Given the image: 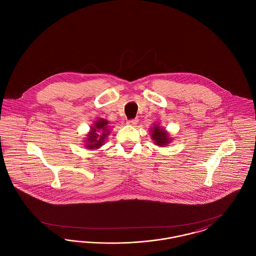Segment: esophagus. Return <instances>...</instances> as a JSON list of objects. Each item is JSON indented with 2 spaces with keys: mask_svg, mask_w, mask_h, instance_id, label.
I'll return each instance as SVG.
<instances>
[{
  "mask_svg": "<svg viewBox=\"0 0 256 256\" xmlns=\"http://www.w3.org/2000/svg\"><path fill=\"white\" fill-rule=\"evenodd\" d=\"M137 122H138V119H137V118H135V119H130V120H128V124H130V126H135Z\"/></svg>",
  "mask_w": 256,
  "mask_h": 256,
  "instance_id": "34e87169",
  "label": "esophagus"
}]
</instances>
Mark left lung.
Segmentation results:
<instances>
[{"instance_id":"left-lung-1","label":"left lung","mask_w":256,"mask_h":256,"mask_svg":"<svg viewBox=\"0 0 256 256\" xmlns=\"http://www.w3.org/2000/svg\"><path fill=\"white\" fill-rule=\"evenodd\" d=\"M152 138L154 140L158 146H164L170 142L168 134L160 128L158 124H154V130H152Z\"/></svg>"}]
</instances>
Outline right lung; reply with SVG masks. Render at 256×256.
<instances>
[{
    "instance_id": "1",
    "label": "right lung",
    "mask_w": 256,
    "mask_h": 256,
    "mask_svg": "<svg viewBox=\"0 0 256 256\" xmlns=\"http://www.w3.org/2000/svg\"><path fill=\"white\" fill-rule=\"evenodd\" d=\"M108 124V122L104 119H100L95 122L94 126L91 128V132L87 135V148H98L104 145L106 136L110 134Z\"/></svg>"
}]
</instances>
